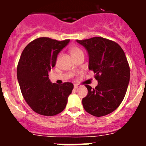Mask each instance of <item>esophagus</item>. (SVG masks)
<instances>
[{
    "label": "esophagus",
    "instance_id": "34e87169",
    "mask_svg": "<svg viewBox=\"0 0 146 146\" xmlns=\"http://www.w3.org/2000/svg\"><path fill=\"white\" fill-rule=\"evenodd\" d=\"M78 85H74V89L76 90V89H78Z\"/></svg>",
    "mask_w": 146,
    "mask_h": 146
}]
</instances>
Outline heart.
<instances>
[{
	"mask_svg": "<svg viewBox=\"0 0 146 146\" xmlns=\"http://www.w3.org/2000/svg\"><path fill=\"white\" fill-rule=\"evenodd\" d=\"M70 54H71L72 56H73V58L76 57V56L78 55V54H83L82 50L80 49L79 48H78V47H71V48H70Z\"/></svg>",
	"mask_w": 146,
	"mask_h": 146,
	"instance_id": "1",
	"label": "heart"
}]
</instances>
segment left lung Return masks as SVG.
I'll list each match as a JSON object with an SVG mask.
<instances>
[{
    "instance_id": "1",
    "label": "left lung",
    "mask_w": 146,
    "mask_h": 146,
    "mask_svg": "<svg viewBox=\"0 0 146 146\" xmlns=\"http://www.w3.org/2000/svg\"><path fill=\"white\" fill-rule=\"evenodd\" d=\"M89 57L88 68L98 81L95 88L85 85L88 95L82 99L84 109L95 117L114 111L123 101L130 80V68L121 47L102 37L76 40Z\"/></svg>"
}]
</instances>
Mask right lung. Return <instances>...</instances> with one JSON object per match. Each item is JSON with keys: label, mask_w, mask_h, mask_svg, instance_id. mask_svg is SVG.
Returning a JSON list of instances; mask_svg holds the SVG:
<instances>
[{"label": "right lung", "mask_w": 146, "mask_h": 146, "mask_svg": "<svg viewBox=\"0 0 146 146\" xmlns=\"http://www.w3.org/2000/svg\"><path fill=\"white\" fill-rule=\"evenodd\" d=\"M69 42L70 39L59 42L40 37L27 44L22 53L17 65V80L23 98L37 114L54 116L66 107L73 83H52L48 73L55 66L58 54Z\"/></svg>", "instance_id": "add662e5"}]
</instances>
